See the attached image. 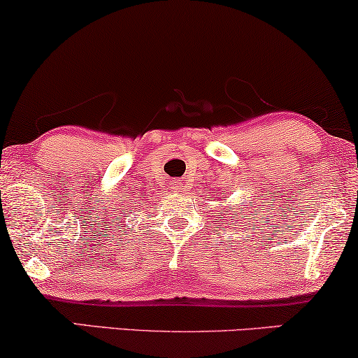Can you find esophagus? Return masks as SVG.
Segmentation results:
<instances>
[{
  "label": "esophagus",
  "mask_w": 358,
  "mask_h": 358,
  "mask_svg": "<svg viewBox=\"0 0 358 358\" xmlns=\"http://www.w3.org/2000/svg\"><path fill=\"white\" fill-rule=\"evenodd\" d=\"M172 192H176V194H179V192H182V189H184V184L180 182V180H176V182H172Z\"/></svg>",
  "instance_id": "obj_1"
}]
</instances>
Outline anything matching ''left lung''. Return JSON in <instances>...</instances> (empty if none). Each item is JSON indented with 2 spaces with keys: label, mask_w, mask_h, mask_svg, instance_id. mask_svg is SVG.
Listing matches in <instances>:
<instances>
[{
  "label": "left lung",
  "mask_w": 358,
  "mask_h": 358,
  "mask_svg": "<svg viewBox=\"0 0 358 358\" xmlns=\"http://www.w3.org/2000/svg\"><path fill=\"white\" fill-rule=\"evenodd\" d=\"M226 213H227V210H226Z\"/></svg>",
  "instance_id": "left-lung-1"
}]
</instances>
